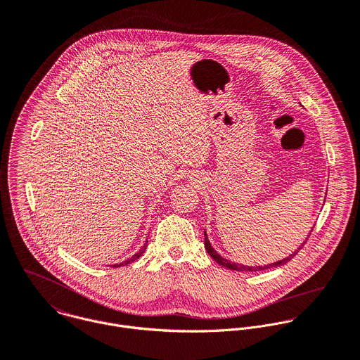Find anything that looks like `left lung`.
I'll list each match as a JSON object with an SVG mask.
<instances>
[{
	"instance_id": "left-lung-1",
	"label": "left lung",
	"mask_w": 360,
	"mask_h": 360,
	"mask_svg": "<svg viewBox=\"0 0 360 360\" xmlns=\"http://www.w3.org/2000/svg\"><path fill=\"white\" fill-rule=\"evenodd\" d=\"M313 231V229H311ZM310 235H311V232H310ZM309 239V238H307ZM306 239V240H307ZM306 243V241H304ZM304 243L295 251V252H292L289 257H286V258H283V259H281V261H278V262H274V264H269V265H264V266H247V265H241V264H236V262H232V261H229V259H226V258H224V257H221L215 250H214V247L211 245V243H210V240H208V236H207V232H205V248H207V251H208V254L219 264V265H224L225 268H229V269H233V271H247V272H257V271H262V269H268V268H272V266H278V265H283V264H286L288 261H290L297 252H299V250L304 245Z\"/></svg>"
}]
</instances>
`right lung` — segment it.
Here are the masks:
<instances>
[{
    "label": "right lung",
    "mask_w": 360,
    "mask_h": 360,
    "mask_svg": "<svg viewBox=\"0 0 360 360\" xmlns=\"http://www.w3.org/2000/svg\"><path fill=\"white\" fill-rule=\"evenodd\" d=\"M146 243H148V240H146ZM146 243H145V244L142 245V248H141V250H139V251H138L136 254H134V255H132L131 258H128L127 261H124V262H120V264H115L113 266H121V265H127V264H129V262H134L135 259H138V258H139V257H141V255L143 254V251H145V248H146Z\"/></svg>",
    "instance_id": "1"
}]
</instances>
